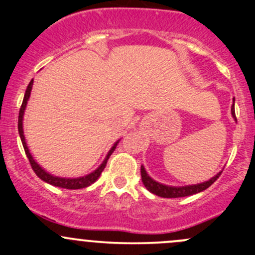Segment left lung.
<instances>
[{"label": "left lung", "instance_id": "1", "mask_svg": "<svg viewBox=\"0 0 255 255\" xmlns=\"http://www.w3.org/2000/svg\"><path fill=\"white\" fill-rule=\"evenodd\" d=\"M231 112H232L233 118L236 120L235 106H232ZM140 175H142V181L144 186H145L146 190L150 191L151 194L156 195V196L165 197V199H175V197L190 196V195H195L204 191V190L210 187L211 185L220 177L221 173H218L217 175L211 177L210 180H207V181L205 182H200V184L195 185H186V186H169V185L160 184V182L155 181V180L151 179V177L148 175V173H146L145 168H144L143 165L140 166Z\"/></svg>", "mask_w": 255, "mask_h": 255}]
</instances>
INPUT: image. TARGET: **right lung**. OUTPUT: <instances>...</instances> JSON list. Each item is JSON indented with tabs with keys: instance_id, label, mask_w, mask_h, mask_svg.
<instances>
[{
	"instance_id": "add662e5",
	"label": "right lung",
	"mask_w": 255,
	"mask_h": 255,
	"mask_svg": "<svg viewBox=\"0 0 255 255\" xmlns=\"http://www.w3.org/2000/svg\"><path fill=\"white\" fill-rule=\"evenodd\" d=\"M32 86H33V79L30 80L29 85H28L27 90H25L24 99H23L22 106H20V110H19V116H18V133H19V137H20V140H22L23 148H24L25 155H27V158L29 159L30 166H32V169L34 170V173L37 174V176L39 177V179H42L43 181L48 182V184L53 185V186L63 187V189H69V190H78V189H84V187L90 186V185L94 184V182L99 179L100 175H101V173L104 171L105 166H106L107 160H109V158L111 156V154L115 151L116 146H117V144L120 140H117V142L113 144V146L110 149V151L107 153L106 158H105V160L102 161L101 165H100L96 170L92 171V173L87 174V175L80 176V177H60V176H55V175H51V174H49L47 170H44V169H43L42 166H40L39 164L34 160V158L32 156V154L29 153V149H28L27 143H25L24 132H23V116H24L25 107H27V102H28V100H29L30 91H32Z\"/></svg>"
}]
</instances>
